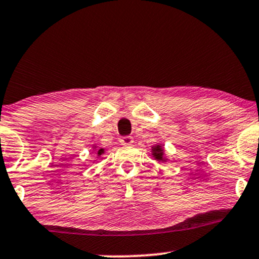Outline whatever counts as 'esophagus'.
<instances>
[{"label": "esophagus", "mask_w": 259, "mask_h": 259, "mask_svg": "<svg viewBox=\"0 0 259 259\" xmlns=\"http://www.w3.org/2000/svg\"><path fill=\"white\" fill-rule=\"evenodd\" d=\"M133 142H134V139L132 136H123L119 139V143L122 146H130L133 145Z\"/></svg>", "instance_id": "1"}]
</instances>
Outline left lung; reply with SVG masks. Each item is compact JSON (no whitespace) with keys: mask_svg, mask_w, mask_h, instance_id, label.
I'll list each match as a JSON object with an SVG mask.
<instances>
[{"mask_svg":"<svg viewBox=\"0 0 259 259\" xmlns=\"http://www.w3.org/2000/svg\"><path fill=\"white\" fill-rule=\"evenodd\" d=\"M152 154L154 159L158 160V161H166V160H167L163 158V148L161 145H156L152 147Z\"/></svg>","mask_w":259,"mask_h":259,"instance_id":"1","label":"left lung"}]
</instances>
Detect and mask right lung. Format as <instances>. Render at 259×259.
<instances>
[{
  "instance_id": "obj_1",
  "label": "right lung",
  "mask_w": 259,
  "mask_h": 259,
  "mask_svg": "<svg viewBox=\"0 0 259 259\" xmlns=\"http://www.w3.org/2000/svg\"><path fill=\"white\" fill-rule=\"evenodd\" d=\"M105 153V149L104 148H99V149H97V154H98V156H100L101 154H104Z\"/></svg>"
}]
</instances>
